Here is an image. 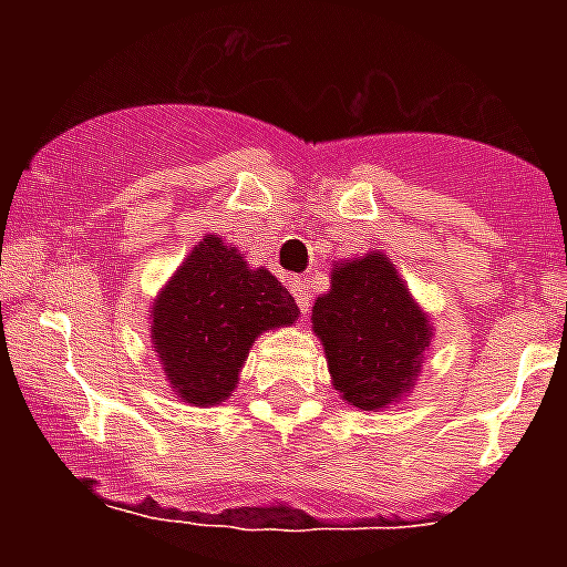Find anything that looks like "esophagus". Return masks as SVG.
Listing matches in <instances>:
<instances>
[{"instance_id": "34e87169", "label": "esophagus", "mask_w": 567, "mask_h": 567, "mask_svg": "<svg viewBox=\"0 0 567 567\" xmlns=\"http://www.w3.org/2000/svg\"><path fill=\"white\" fill-rule=\"evenodd\" d=\"M289 292L298 300L300 312H309V307H312V280L295 275V278H289Z\"/></svg>"}]
</instances>
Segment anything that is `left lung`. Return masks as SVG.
I'll return each mask as SVG.
<instances>
[{"label":"left lung","instance_id":"1","mask_svg":"<svg viewBox=\"0 0 567 567\" xmlns=\"http://www.w3.org/2000/svg\"><path fill=\"white\" fill-rule=\"evenodd\" d=\"M312 329L327 349L334 389L363 412L409 394L432 343V320L380 252L334 267L332 289L312 307Z\"/></svg>","mask_w":567,"mask_h":567}]
</instances>
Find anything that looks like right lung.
<instances>
[{
  "label": "right lung",
  "instance_id": "right-lung-1",
  "mask_svg": "<svg viewBox=\"0 0 567 567\" xmlns=\"http://www.w3.org/2000/svg\"><path fill=\"white\" fill-rule=\"evenodd\" d=\"M298 303L269 269H249L238 247L204 235L155 295L153 349L184 403L229 398L255 338L298 320Z\"/></svg>",
  "mask_w": 567,
  "mask_h": 567
}]
</instances>
